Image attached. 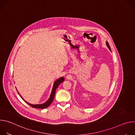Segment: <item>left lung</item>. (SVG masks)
I'll return each mask as SVG.
<instances>
[{
  "label": "left lung",
  "mask_w": 135,
  "mask_h": 135,
  "mask_svg": "<svg viewBox=\"0 0 135 135\" xmlns=\"http://www.w3.org/2000/svg\"><path fill=\"white\" fill-rule=\"evenodd\" d=\"M106 45H107V47L109 49V50H110V51H111V49H110V46H109V44H108V43L106 41Z\"/></svg>",
  "instance_id": "8db88e82"
}]
</instances>
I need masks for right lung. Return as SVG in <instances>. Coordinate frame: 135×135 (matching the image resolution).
I'll use <instances>...</instances> for the list:
<instances>
[{
    "label": "right lung",
    "mask_w": 135,
    "mask_h": 135,
    "mask_svg": "<svg viewBox=\"0 0 135 135\" xmlns=\"http://www.w3.org/2000/svg\"><path fill=\"white\" fill-rule=\"evenodd\" d=\"M65 80V78L64 77H61V78H59L58 79H57L53 83V88H52V90L50 94V96L49 98L47 99V100L46 102H45L44 103H43L42 104H30L28 102H27L22 97V96L21 95V94L19 93V92L17 91L18 93L20 94V97L22 98V99L27 103L29 105H30V106L32 107L33 108H41V109H44V108H46L47 107H49L50 104L52 103V102L53 101L54 98V95H55V91H56V88L58 87V86L61 83H62Z\"/></svg>",
    "instance_id": "right-lung-1"
}]
</instances>
